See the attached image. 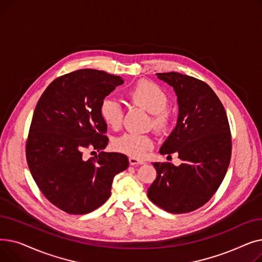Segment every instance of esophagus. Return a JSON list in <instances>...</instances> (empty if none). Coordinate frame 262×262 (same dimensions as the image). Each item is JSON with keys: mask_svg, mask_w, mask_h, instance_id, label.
Instances as JSON below:
<instances>
[{"mask_svg": "<svg viewBox=\"0 0 262 262\" xmlns=\"http://www.w3.org/2000/svg\"><path fill=\"white\" fill-rule=\"evenodd\" d=\"M128 161H129L130 166H138V164H143V163H144L143 160L137 159V158H134V157H129V158H128Z\"/></svg>", "mask_w": 262, "mask_h": 262, "instance_id": "1", "label": "esophagus"}]
</instances>
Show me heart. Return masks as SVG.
<instances>
[{
    "label": "heart",
    "instance_id": "b5f03b06",
    "mask_svg": "<svg viewBox=\"0 0 262 262\" xmlns=\"http://www.w3.org/2000/svg\"><path fill=\"white\" fill-rule=\"evenodd\" d=\"M127 99L132 105L140 107L152 114L150 126L158 132H167L172 123L169 108V96L156 82L142 79L127 92ZM100 115L107 126L113 129L121 127L123 122V109L119 102L106 98L100 104ZM154 146V140L149 135L124 134L113 143L115 150L134 158L143 157L147 150Z\"/></svg>",
    "mask_w": 262,
    "mask_h": 262
}]
</instances>
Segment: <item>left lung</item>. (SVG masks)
Instances as JSON below:
<instances>
[{
  "label": "left lung",
  "mask_w": 262,
  "mask_h": 262,
  "mask_svg": "<svg viewBox=\"0 0 262 262\" xmlns=\"http://www.w3.org/2000/svg\"><path fill=\"white\" fill-rule=\"evenodd\" d=\"M177 94V124L160 148L183 162H154L157 176L147 196L171 213H188L207 203L222 184L231 157L226 112L205 81L177 72L157 73Z\"/></svg>",
  "instance_id": "1"
}]
</instances>
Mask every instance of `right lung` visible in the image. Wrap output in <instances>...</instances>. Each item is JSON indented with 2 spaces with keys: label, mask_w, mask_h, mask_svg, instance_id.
<instances>
[{
  "label": "right lung",
  "mask_w": 262,
  "mask_h": 262,
  "mask_svg": "<svg viewBox=\"0 0 262 262\" xmlns=\"http://www.w3.org/2000/svg\"><path fill=\"white\" fill-rule=\"evenodd\" d=\"M123 82L121 76L81 69L54 79L36 105L27 164L41 193L67 213L99 208L112 194L114 177L128 167L124 154L102 152L108 137L100 104ZM89 147L100 153L85 160Z\"/></svg>",
  "instance_id": "obj_1"
}]
</instances>
